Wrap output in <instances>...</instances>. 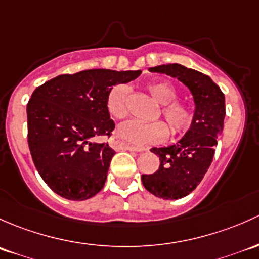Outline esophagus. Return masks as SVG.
<instances>
[{"mask_svg": "<svg viewBox=\"0 0 259 259\" xmlns=\"http://www.w3.org/2000/svg\"><path fill=\"white\" fill-rule=\"evenodd\" d=\"M116 146L121 149H130V151H136V152H143L146 151L145 147H138V146H133V145H127L124 142H117Z\"/></svg>", "mask_w": 259, "mask_h": 259, "instance_id": "obj_1", "label": "esophagus"}]
</instances>
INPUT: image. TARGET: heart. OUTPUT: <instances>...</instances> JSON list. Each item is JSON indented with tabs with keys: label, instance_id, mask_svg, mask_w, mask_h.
Instances as JSON below:
<instances>
[{
	"label": "heart",
	"instance_id": "heart-1",
	"mask_svg": "<svg viewBox=\"0 0 259 259\" xmlns=\"http://www.w3.org/2000/svg\"><path fill=\"white\" fill-rule=\"evenodd\" d=\"M146 90L154 101L161 103L158 116H163L169 127L162 121L149 123L128 121L119 126L118 135L135 145H154L163 142L168 133L172 136H182L188 132L194 122V108L187 101L176 100L177 89L169 82L154 81L148 83ZM128 89L124 84L112 87L106 98V108L112 118L123 119L128 116Z\"/></svg>",
	"mask_w": 259,
	"mask_h": 259
}]
</instances>
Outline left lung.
<instances>
[{"instance_id":"1","label":"left lung","mask_w":259,"mask_h":259,"mask_svg":"<svg viewBox=\"0 0 259 259\" xmlns=\"http://www.w3.org/2000/svg\"><path fill=\"white\" fill-rule=\"evenodd\" d=\"M177 77L191 90L196 103L194 122L177 145L152 148L159 157V167L152 175H142L143 186L153 196L178 199L194 191L209 168L217 137L223 131L225 95L207 74L178 63L149 68Z\"/></svg>"}]
</instances>
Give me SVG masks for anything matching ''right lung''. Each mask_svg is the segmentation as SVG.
Segmentation results:
<instances>
[{
	"label": "right lung",
	"instance_id": "add662e5",
	"mask_svg": "<svg viewBox=\"0 0 259 259\" xmlns=\"http://www.w3.org/2000/svg\"><path fill=\"white\" fill-rule=\"evenodd\" d=\"M142 71L86 70L60 74L37 87L27 103V141L33 163L55 193L84 201L103 188L116 152L91 138L110 136L106 98L114 84Z\"/></svg>",
	"mask_w": 259,
	"mask_h": 259
}]
</instances>
